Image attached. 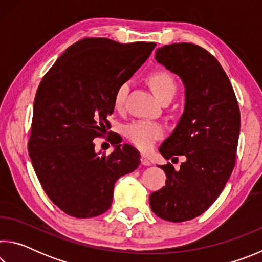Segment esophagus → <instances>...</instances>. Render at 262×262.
Segmentation results:
<instances>
[{"label": "esophagus", "mask_w": 262, "mask_h": 262, "mask_svg": "<svg viewBox=\"0 0 262 262\" xmlns=\"http://www.w3.org/2000/svg\"><path fill=\"white\" fill-rule=\"evenodd\" d=\"M141 164L144 166H150L151 165V162L149 161V158L145 156V155H142L141 156Z\"/></svg>", "instance_id": "34e87169"}]
</instances>
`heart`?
<instances>
[{
  "label": "heart",
  "instance_id": "b5f03b06",
  "mask_svg": "<svg viewBox=\"0 0 262 262\" xmlns=\"http://www.w3.org/2000/svg\"><path fill=\"white\" fill-rule=\"evenodd\" d=\"M148 82L161 101L166 99L172 100L174 97L177 86L170 74L165 72H155L148 76ZM128 91H129V83L122 82L119 84L113 98L115 108L122 110L125 107ZM125 135L128 141L145 151L164 135V127L159 122L151 120H136L125 127Z\"/></svg>",
  "mask_w": 262,
  "mask_h": 262
}]
</instances>
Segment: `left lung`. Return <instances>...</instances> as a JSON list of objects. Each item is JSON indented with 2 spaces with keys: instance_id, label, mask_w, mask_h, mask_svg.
Here are the masks:
<instances>
[{
  "instance_id": "8db88e82",
  "label": "left lung",
  "mask_w": 262,
  "mask_h": 262,
  "mask_svg": "<svg viewBox=\"0 0 262 262\" xmlns=\"http://www.w3.org/2000/svg\"><path fill=\"white\" fill-rule=\"evenodd\" d=\"M155 59L185 86V107L159 152L185 156L179 170L158 165L166 185L150 195L151 210L170 222L201 215L220 196L236 161L241 112L227 74L202 47L180 42L157 48Z\"/></svg>"
}]
</instances>
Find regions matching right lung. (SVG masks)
Here are the masks:
<instances>
[{"instance_id":"right-lung-1","label":"right lung","mask_w":262,"mask_h":262,"mask_svg":"<svg viewBox=\"0 0 262 262\" xmlns=\"http://www.w3.org/2000/svg\"><path fill=\"white\" fill-rule=\"evenodd\" d=\"M155 46L84 38L43 76L34 98L29 154L47 196L66 214L101 215L112 205L115 181L140 165L132 145L117 144L112 154L100 156L94 139L110 126L118 85L134 75Z\"/></svg>"}]
</instances>
